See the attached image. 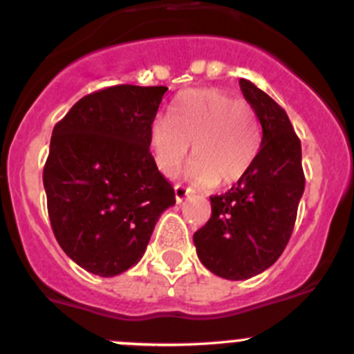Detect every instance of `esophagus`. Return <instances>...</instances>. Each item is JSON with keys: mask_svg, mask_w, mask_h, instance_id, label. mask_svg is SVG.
Wrapping results in <instances>:
<instances>
[{"mask_svg": "<svg viewBox=\"0 0 354 354\" xmlns=\"http://www.w3.org/2000/svg\"><path fill=\"white\" fill-rule=\"evenodd\" d=\"M175 191V200H177V203H183L184 200H186V196L189 194V189H187L186 186H183V184H177V186L174 187Z\"/></svg>", "mask_w": 354, "mask_h": 354, "instance_id": "obj_1", "label": "esophagus"}]
</instances>
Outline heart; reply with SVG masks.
<instances>
[{"mask_svg":"<svg viewBox=\"0 0 354 354\" xmlns=\"http://www.w3.org/2000/svg\"><path fill=\"white\" fill-rule=\"evenodd\" d=\"M154 167L174 175L189 156L187 179L201 187L233 186L250 170L261 147V127L254 107L218 88L186 90L175 97L170 120L149 127Z\"/></svg>","mask_w":354,"mask_h":354,"instance_id":"1","label":"heart"}]
</instances>
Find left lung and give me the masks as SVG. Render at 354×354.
<instances>
[{
  "label": "left lung",
  "instance_id": "obj_1",
  "mask_svg": "<svg viewBox=\"0 0 354 354\" xmlns=\"http://www.w3.org/2000/svg\"><path fill=\"white\" fill-rule=\"evenodd\" d=\"M240 86L261 121V149L243 179L210 196L212 217L193 236L201 264L225 280H247L278 261L306 184L301 140L287 113L248 80Z\"/></svg>",
  "mask_w": 354,
  "mask_h": 354
}]
</instances>
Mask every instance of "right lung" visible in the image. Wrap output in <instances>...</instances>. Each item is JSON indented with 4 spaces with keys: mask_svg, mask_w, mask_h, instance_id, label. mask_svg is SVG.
<instances>
[{
    "mask_svg": "<svg viewBox=\"0 0 354 354\" xmlns=\"http://www.w3.org/2000/svg\"><path fill=\"white\" fill-rule=\"evenodd\" d=\"M167 86L116 85L80 99L55 124L43 170L53 234L78 266L116 276L142 259L175 205L154 167L149 127Z\"/></svg>",
    "mask_w": 354,
    "mask_h": 354,
    "instance_id": "1",
    "label": "right lung"
}]
</instances>
